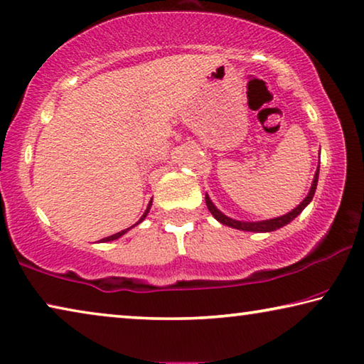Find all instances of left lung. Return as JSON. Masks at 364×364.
<instances>
[{
  "mask_svg": "<svg viewBox=\"0 0 364 364\" xmlns=\"http://www.w3.org/2000/svg\"><path fill=\"white\" fill-rule=\"evenodd\" d=\"M317 181H318V168L316 171V176H314V181H312V188L311 191H309L307 198L302 200V203L297 205L296 209H292L289 214L286 215H281V217H276V219H269V220H263V222H240V220H234L230 219V217H227L220 213L219 209L215 208L213 204V200L209 199L208 194H205V204H208V209L210 210V214H213L217 220L220 222V224L224 225H229V227H234V229L238 230H248V232H273L276 229H279V227H283L286 224H289V222L294 219V217L299 215L302 213V209L306 208V205L311 203L314 194H316V188H317Z\"/></svg>",
  "mask_w": 364,
  "mask_h": 364,
  "instance_id": "8db88e82",
  "label": "left lung"
}]
</instances>
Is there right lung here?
I'll list each match as a JSON object with an SVG mask.
<instances>
[{
	"mask_svg": "<svg viewBox=\"0 0 364 364\" xmlns=\"http://www.w3.org/2000/svg\"><path fill=\"white\" fill-rule=\"evenodd\" d=\"M149 209H150V204H149V208H147V210H145V214L142 215V219H140L139 222H137V224H140V222H142L144 219H145V215H147L149 214ZM129 229H126V230H122V232H117V234H114V235H109V237H106V238H102V242H111V240H116V238H119V237H121V235H124V234H126V232H127Z\"/></svg>",
	"mask_w": 364,
	"mask_h": 364,
	"instance_id": "obj_1",
	"label": "right lung"
}]
</instances>
